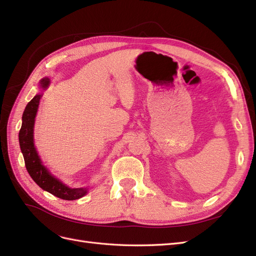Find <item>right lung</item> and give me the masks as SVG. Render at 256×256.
Instances as JSON below:
<instances>
[{"instance_id": "add662e5", "label": "right lung", "mask_w": 256, "mask_h": 256, "mask_svg": "<svg viewBox=\"0 0 256 256\" xmlns=\"http://www.w3.org/2000/svg\"><path fill=\"white\" fill-rule=\"evenodd\" d=\"M50 84L49 78H44L40 81V88L46 90ZM42 94H37L26 106V110L22 115V126L19 132L20 148L24 158V164L32 180L40 187L48 191L51 194L62 200H74L84 196L88 193V188H69L68 186L62 182L54 177L46 168L38 156L34 146V122L36 113L40 106Z\"/></svg>"}]
</instances>
